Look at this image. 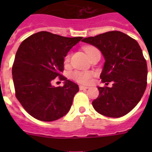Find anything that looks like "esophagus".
I'll return each mask as SVG.
<instances>
[{"instance_id":"34e87169","label":"esophagus","mask_w":152,"mask_h":152,"mask_svg":"<svg viewBox=\"0 0 152 152\" xmlns=\"http://www.w3.org/2000/svg\"><path fill=\"white\" fill-rule=\"evenodd\" d=\"M88 87H85V86H82L80 85V90L81 91H83V90H87V89H88Z\"/></svg>"}]
</instances>
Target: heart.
<instances>
[{
  "instance_id": "heart-1",
  "label": "heart",
  "mask_w": 152,
  "mask_h": 152,
  "mask_svg": "<svg viewBox=\"0 0 152 152\" xmlns=\"http://www.w3.org/2000/svg\"><path fill=\"white\" fill-rule=\"evenodd\" d=\"M84 50L87 53V54L89 55L95 50H97V49L93 46H86ZM69 54H67L64 57V63L67 64L69 61ZM93 73L89 71H73L71 73V78L74 80L77 81L78 83H83V84H88L91 82V77Z\"/></svg>"
}]
</instances>
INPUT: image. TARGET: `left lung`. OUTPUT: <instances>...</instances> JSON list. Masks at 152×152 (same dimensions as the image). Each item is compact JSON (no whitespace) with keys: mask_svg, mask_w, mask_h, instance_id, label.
Returning <instances> with one entry per match:
<instances>
[{"mask_svg":"<svg viewBox=\"0 0 152 152\" xmlns=\"http://www.w3.org/2000/svg\"><path fill=\"white\" fill-rule=\"evenodd\" d=\"M82 42L101 51L105 63L100 78L106 85L113 83L110 88L98 87L99 95L92 102L94 109L110 118L129 113L141 99L147 87L148 66L138 42L118 31L85 38Z\"/></svg>","mask_w":152,"mask_h":152,"instance_id":"left-lung-1","label":"left lung"}]
</instances>
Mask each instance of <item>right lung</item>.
I'll return each mask as SVG.
<instances>
[{
	"mask_svg": "<svg viewBox=\"0 0 152 152\" xmlns=\"http://www.w3.org/2000/svg\"><path fill=\"white\" fill-rule=\"evenodd\" d=\"M82 39L40 31L19 46L12 70L15 97L33 118L53 121L69 111L79 87L61 73L64 58ZM58 76L64 86L56 88L52 81Z\"/></svg>",
	"mask_w": 152,
	"mask_h": 152,
	"instance_id": "add662e5",
	"label": "right lung"
}]
</instances>
